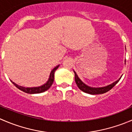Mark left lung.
I'll return each mask as SVG.
<instances>
[{"mask_svg": "<svg viewBox=\"0 0 132 132\" xmlns=\"http://www.w3.org/2000/svg\"><path fill=\"white\" fill-rule=\"evenodd\" d=\"M75 82L77 84V86H78V88L82 91L84 93H88L90 94H103L105 93H107V91H110L117 83L119 81V80L121 79V77L119 80H118L117 81L114 82V83L111 84L109 85V86H105V87H91L89 86H87L86 84H85L79 78H78V75L76 73V72L75 71Z\"/></svg>", "mask_w": 132, "mask_h": 132, "instance_id": "8db88e82", "label": "left lung"}]
</instances>
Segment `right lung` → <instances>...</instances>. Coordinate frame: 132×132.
Segmentation results:
<instances>
[{
	"mask_svg": "<svg viewBox=\"0 0 132 132\" xmlns=\"http://www.w3.org/2000/svg\"><path fill=\"white\" fill-rule=\"evenodd\" d=\"M59 65L57 66L56 67L54 68L52 70L51 73L50 74V77H49L48 80L47 82L45 84L42 85V86H39V87H22V86H18L16 84H15L14 82H12V83L16 86L18 89H19L21 91L25 92L26 93H29V94H37V93H43V92L46 91V90L48 89L52 85L53 82L54 80V73H55V71L58 68Z\"/></svg>",
	"mask_w": 132,
	"mask_h": 132,
	"instance_id": "right-lung-1",
	"label": "right lung"
}]
</instances>
